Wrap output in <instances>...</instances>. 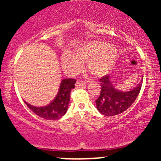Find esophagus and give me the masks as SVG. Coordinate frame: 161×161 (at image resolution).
I'll return each instance as SVG.
<instances>
[{"instance_id":"34e87169","label":"esophagus","mask_w":161,"mask_h":161,"mask_svg":"<svg viewBox=\"0 0 161 161\" xmlns=\"http://www.w3.org/2000/svg\"><path fill=\"white\" fill-rule=\"evenodd\" d=\"M86 83H87V82H86V81L77 80V82H75V86H76L77 87H79V86H84V85H86Z\"/></svg>"}]
</instances>
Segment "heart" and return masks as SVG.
<instances>
[{"label": "heart", "instance_id": "b5f03b06", "mask_svg": "<svg viewBox=\"0 0 161 161\" xmlns=\"http://www.w3.org/2000/svg\"><path fill=\"white\" fill-rule=\"evenodd\" d=\"M116 56L117 51L114 45L95 41L78 47L73 53H64L61 64L65 71L75 73L82 69V61H87V68L92 75L102 76L112 69Z\"/></svg>", "mask_w": 161, "mask_h": 161}]
</instances>
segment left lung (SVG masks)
<instances>
[{"label": "left lung", "mask_w": 161, "mask_h": 161, "mask_svg": "<svg viewBox=\"0 0 161 161\" xmlns=\"http://www.w3.org/2000/svg\"><path fill=\"white\" fill-rule=\"evenodd\" d=\"M142 79L134 89L129 92H119L110 82V75H106L99 79L101 93L95 101L98 111L103 115L113 116L125 111L137 98L142 86Z\"/></svg>", "instance_id": "8db88e82"}]
</instances>
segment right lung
I'll list each match as a JSON object with an SVG mask.
<instances>
[{"mask_svg": "<svg viewBox=\"0 0 161 161\" xmlns=\"http://www.w3.org/2000/svg\"><path fill=\"white\" fill-rule=\"evenodd\" d=\"M74 79H65L61 81L59 92L53 101L45 107H35L25 102L27 107L40 117L49 120L60 119L67 111L70 99V92L75 88Z\"/></svg>", "mask_w": 161, "mask_h": 161, "instance_id": "add662e5", "label": "right lung"}]
</instances>
